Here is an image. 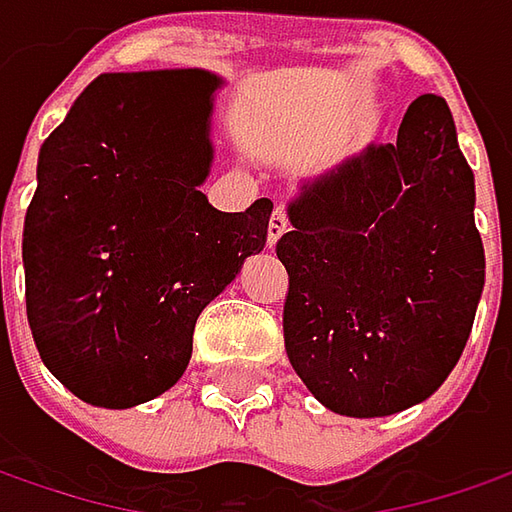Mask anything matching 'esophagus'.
I'll return each instance as SVG.
<instances>
[{"mask_svg": "<svg viewBox=\"0 0 512 512\" xmlns=\"http://www.w3.org/2000/svg\"><path fill=\"white\" fill-rule=\"evenodd\" d=\"M286 229H289L286 212H283V209H275V212H272V217H269V237H266V246H269V249H275L280 237L286 234Z\"/></svg>", "mask_w": 512, "mask_h": 512, "instance_id": "obj_1", "label": "esophagus"}]
</instances>
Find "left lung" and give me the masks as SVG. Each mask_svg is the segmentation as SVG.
Segmentation results:
<instances>
[{
    "label": "left lung",
    "instance_id": "1",
    "mask_svg": "<svg viewBox=\"0 0 512 512\" xmlns=\"http://www.w3.org/2000/svg\"><path fill=\"white\" fill-rule=\"evenodd\" d=\"M476 180L447 102L421 94L398 140L303 180L278 240L289 364L326 410L381 418L447 381L484 289Z\"/></svg>",
    "mask_w": 512,
    "mask_h": 512
}]
</instances>
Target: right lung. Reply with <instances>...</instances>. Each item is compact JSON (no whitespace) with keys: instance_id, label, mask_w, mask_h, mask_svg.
I'll return each mask as SVG.
<instances>
[{"instance_id":"add662e5","label":"right lung","mask_w":512,"mask_h":512,"mask_svg":"<svg viewBox=\"0 0 512 512\" xmlns=\"http://www.w3.org/2000/svg\"><path fill=\"white\" fill-rule=\"evenodd\" d=\"M203 68L100 74L39 148L22 234L25 306L59 384L128 410L186 372L200 312L263 252L272 200L217 212Z\"/></svg>"}]
</instances>
